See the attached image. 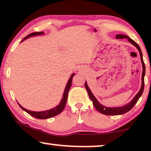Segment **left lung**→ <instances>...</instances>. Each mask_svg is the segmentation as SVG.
<instances>
[{
  "label": "left lung",
  "mask_w": 151,
  "mask_h": 151,
  "mask_svg": "<svg viewBox=\"0 0 151 151\" xmlns=\"http://www.w3.org/2000/svg\"><path fill=\"white\" fill-rule=\"evenodd\" d=\"M116 38H127L128 40L130 42L132 43L133 45L137 47V49L139 51V54H140V57H141V61L142 63V67H143V72H142V86L141 88H140L139 91L137 93V94L135 96V98H133V100L131 101L129 104H128L127 105H124V106L122 107H115V108H109V107H106L104 106L103 105L99 103V102L97 100V99L95 98V96L93 95V93L91 91V90L88 88V86H87V84L86 82H85V88L86 91H87L88 96L91 100H92L93 102V104L95 106L97 110H98L99 112L102 113V114L106 115H122L124 114V113H127L128 111H129L131 109L133 108V107L135 106V104L137 103V102L139 100V98L141 97V96L143 93L144 91V76H145V72H146V67H145V64L144 63L143 60V57H142V53L141 51V49L139 45L137 44V42H135L133 40H132L131 38H130L129 36H126V35H123V34H117L116 35Z\"/></svg>",
  "instance_id": "obj_1"
}]
</instances>
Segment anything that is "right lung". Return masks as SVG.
Here are the masks:
<instances>
[{
    "mask_svg": "<svg viewBox=\"0 0 151 151\" xmlns=\"http://www.w3.org/2000/svg\"><path fill=\"white\" fill-rule=\"evenodd\" d=\"M44 34L43 32H33V33H32V34H29L28 36H27L25 38H23V40H22V41H23L24 40H25V39H27V38H29V37H31V36H36V35H40V34ZM74 75H75L74 73L72 74L71 78H69L67 86H66V87H65V92H64V94L63 96V99H62L61 102L59 104V105H58V106L56 107H55V108L50 109V110L46 111L35 112V111H31L27 110L26 109L23 108V107H22L21 105H20L19 104H18V105H19V106L22 109V110L26 111L27 113H29L30 115H32V116L36 117V118H38V119H48V118H50V117H54V116H55V115L60 114V113L62 111L64 110V109H65L66 102H67V100L68 93H69V91L71 86L72 79H73Z\"/></svg>",
    "mask_w": 151,
    "mask_h": 151,
    "instance_id": "obj_1",
    "label": "right lung"
}]
</instances>
